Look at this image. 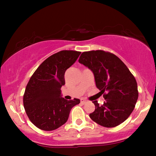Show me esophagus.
Instances as JSON below:
<instances>
[{"instance_id":"obj_1","label":"esophagus","mask_w":156,"mask_h":156,"mask_svg":"<svg viewBox=\"0 0 156 156\" xmlns=\"http://www.w3.org/2000/svg\"><path fill=\"white\" fill-rule=\"evenodd\" d=\"M86 103H87V101H86V100H84V99H81V104H85Z\"/></svg>"}]
</instances>
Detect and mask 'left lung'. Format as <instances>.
Here are the masks:
<instances>
[{"mask_svg": "<svg viewBox=\"0 0 156 156\" xmlns=\"http://www.w3.org/2000/svg\"><path fill=\"white\" fill-rule=\"evenodd\" d=\"M79 62L92 71L96 86L106 99L102 105L93 101L95 110L89 114L91 120L106 128L120 125L129 118L137 102L135 77L118 57L104 50L82 52Z\"/></svg>", "mask_w": 156, "mask_h": 156, "instance_id": "left-lung-1", "label": "left lung"}]
</instances>
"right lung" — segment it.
Masks as SVG:
<instances>
[{"instance_id":"add662e5","label":"right lung","mask_w":156,"mask_h":156,"mask_svg":"<svg viewBox=\"0 0 156 156\" xmlns=\"http://www.w3.org/2000/svg\"><path fill=\"white\" fill-rule=\"evenodd\" d=\"M81 54L62 50L47 58L35 70L23 95V105L30 121L43 131H53L67 122L72 108L79 99L68 101L61 97L65 73Z\"/></svg>"}]
</instances>
